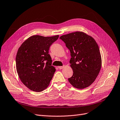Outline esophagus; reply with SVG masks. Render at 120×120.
I'll list each match as a JSON object with an SVG mask.
<instances>
[{
    "label": "esophagus",
    "instance_id": "esophagus-1",
    "mask_svg": "<svg viewBox=\"0 0 120 120\" xmlns=\"http://www.w3.org/2000/svg\"><path fill=\"white\" fill-rule=\"evenodd\" d=\"M64 66H59V68L60 69H62V68H64Z\"/></svg>",
    "mask_w": 120,
    "mask_h": 120
}]
</instances>
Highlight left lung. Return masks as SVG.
<instances>
[{
  "instance_id": "1",
  "label": "left lung",
  "mask_w": 120,
  "mask_h": 120,
  "mask_svg": "<svg viewBox=\"0 0 120 120\" xmlns=\"http://www.w3.org/2000/svg\"><path fill=\"white\" fill-rule=\"evenodd\" d=\"M60 38L71 53L70 63L73 74L68 81L78 89L88 87L97 77L101 66L98 44L93 38L80 31L62 35Z\"/></svg>"
}]
</instances>
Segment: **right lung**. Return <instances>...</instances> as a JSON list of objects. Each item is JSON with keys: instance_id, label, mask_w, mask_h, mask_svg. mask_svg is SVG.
Returning a JSON list of instances; mask_svg holds the SVG:
<instances>
[{"instance_id": "add662e5", "label": "right lung", "mask_w": 120, "mask_h": 120, "mask_svg": "<svg viewBox=\"0 0 120 120\" xmlns=\"http://www.w3.org/2000/svg\"><path fill=\"white\" fill-rule=\"evenodd\" d=\"M59 36H33L19 47L16 69L21 82L29 89L41 92L49 86L56 71L49 54L50 46Z\"/></svg>"}]
</instances>
